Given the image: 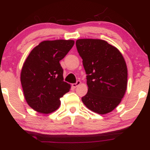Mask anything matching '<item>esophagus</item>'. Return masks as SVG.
<instances>
[{"mask_svg":"<svg viewBox=\"0 0 150 150\" xmlns=\"http://www.w3.org/2000/svg\"><path fill=\"white\" fill-rule=\"evenodd\" d=\"M81 84V82L80 80H77L76 82V83H74L72 85V87H73V88H75V87H77V86H79Z\"/></svg>","mask_w":150,"mask_h":150,"instance_id":"obj_1","label":"esophagus"}]
</instances>
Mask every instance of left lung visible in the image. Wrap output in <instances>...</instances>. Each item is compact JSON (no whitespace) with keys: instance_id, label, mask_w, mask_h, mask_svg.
Segmentation results:
<instances>
[{"instance_id":"1","label":"left lung","mask_w":150,"mask_h":150,"mask_svg":"<svg viewBox=\"0 0 150 150\" xmlns=\"http://www.w3.org/2000/svg\"><path fill=\"white\" fill-rule=\"evenodd\" d=\"M76 47L88 86L82 102L99 114L111 112L120 104L127 89L128 70L124 58L118 49L101 39H78Z\"/></svg>"}]
</instances>
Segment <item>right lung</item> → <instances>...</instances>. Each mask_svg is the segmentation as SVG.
Segmentation results:
<instances>
[{
	"mask_svg": "<svg viewBox=\"0 0 150 150\" xmlns=\"http://www.w3.org/2000/svg\"><path fill=\"white\" fill-rule=\"evenodd\" d=\"M73 40L44 41L32 50L22 66L20 80L29 106L42 113H52L70 85L63 81L59 61L72 49Z\"/></svg>",
	"mask_w": 150,
	"mask_h": 150,
	"instance_id": "add662e5",
	"label": "right lung"
}]
</instances>
